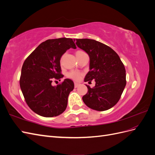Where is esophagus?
Listing matches in <instances>:
<instances>
[{
	"mask_svg": "<svg viewBox=\"0 0 155 155\" xmlns=\"http://www.w3.org/2000/svg\"><path fill=\"white\" fill-rule=\"evenodd\" d=\"M79 85V83H74V87H75V88L78 87Z\"/></svg>",
	"mask_w": 155,
	"mask_h": 155,
	"instance_id": "1",
	"label": "esophagus"
}]
</instances>
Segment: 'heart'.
<instances>
[{"label":"heart","mask_w":155,"mask_h":155,"mask_svg":"<svg viewBox=\"0 0 155 155\" xmlns=\"http://www.w3.org/2000/svg\"><path fill=\"white\" fill-rule=\"evenodd\" d=\"M83 51H81V50H79L78 51L76 52V54H78V53H80V52H82ZM63 57H61V62H62L63 61ZM82 76V74L79 72V71H77V70H71V71H70L68 74H67V77L73 79V80L74 81H79V79H81V77Z\"/></svg>","instance_id":"1"}]
</instances>
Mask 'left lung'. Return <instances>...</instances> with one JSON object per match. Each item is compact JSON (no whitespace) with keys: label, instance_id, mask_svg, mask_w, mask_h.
I'll list each match as a JSON object with an SVG mask.
<instances>
[{"label":"left lung","instance_id":"obj_1","mask_svg":"<svg viewBox=\"0 0 155 155\" xmlns=\"http://www.w3.org/2000/svg\"><path fill=\"white\" fill-rule=\"evenodd\" d=\"M76 45L90 58V71L85 82L96 81L95 87L88 88L82 99L92 109L104 111L114 107L120 100L126 85L124 64L119 55L109 46L89 39H76Z\"/></svg>","mask_w":155,"mask_h":155}]
</instances>
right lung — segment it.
Wrapping results in <instances>:
<instances>
[{
  "instance_id": "obj_1",
  "label": "right lung",
  "mask_w": 155,
  "mask_h": 155,
  "mask_svg": "<svg viewBox=\"0 0 155 155\" xmlns=\"http://www.w3.org/2000/svg\"><path fill=\"white\" fill-rule=\"evenodd\" d=\"M70 48H76L72 39L59 38L43 42L25 61L22 67L20 87L27 105L43 117H54L66 109L68 97L74 88L70 79L57 86L55 79H61L60 59Z\"/></svg>"
}]
</instances>
